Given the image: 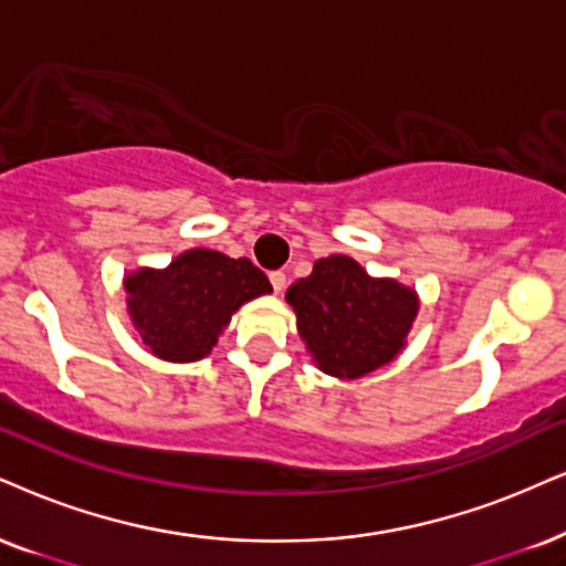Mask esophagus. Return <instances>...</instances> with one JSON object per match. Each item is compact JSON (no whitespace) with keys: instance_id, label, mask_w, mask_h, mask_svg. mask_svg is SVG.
<instances>
[{"instance_id":"1","label":"esophagus","mask_w":566,"mask_h":566,"mask_svg":"<svg viewBox=\"0 0 566 566\" xmlns=\"http://www.w3.org/2000/svg\"><path fill=\"white\" fill-rule=\"evenodd\" d=\"M269 279H271V287H274L276 295H279V292H284V287H287V276H284V271H271Z\"/></svg>"}]
</instances>
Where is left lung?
<instances>
[{
    "mask_svg": "<svg viewBox=\"0 0 566 566\" xmlns=\"http://www.w3.org/2000/svg\"><path fill=\"white\" fill-rule=\"evenodd\" d=\"M284 297L316 366L349 381L402 353L420 307L415 290L370 276L349 255L318 259L311 276L297 279Z\"/></svg>",
    "mask_w": 566,
    "mask_h": 566,
    "instance_id": "8db88e82",
    "label": "left lung"
}]
</instances>
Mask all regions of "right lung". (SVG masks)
<instances>
[{"instance_id":"add662e5","label":"right lung","mask_w":566,"mask_h":566,"mask_svg":"<svg viewBox=\"0 0 566 566\" xmlns=\"http://www.w3.org/2000/svg\"><path fill=\"white\" fill-rule=\"evenodd\" d=\"M127 313L143 345L169 363H196L211 353L232 313L269 295V276L248 259L209 248L177 255L167 269H138L125 276Z\"/></svg>"}]
</instances>
